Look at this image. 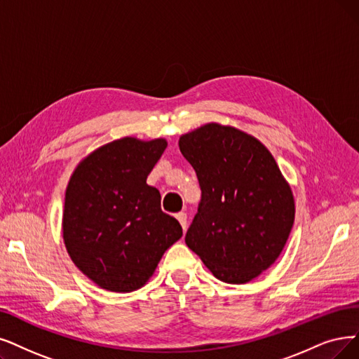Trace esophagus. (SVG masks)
<instances>
[{
  "label": "esophagus",
  "mask_w": 359,
  "mask_h": 359,
  "mask_svg": "<svg viewBox=\"0 0 359 359\" xmlns=\"http://www.w3.org/2000/svg\"><path fill=\"white\" fill-rule=\"evenodd\" d=\"M177 219L180 221V224H181L182 229L185 231V229H187V213H185V212H180V213H177Z\"/></svg>",
  "instance_id": "obj_1"
}]
</instances>
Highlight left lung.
I'll return each instance as SVG.
<instances>
[{"instance_id": "obj_1", "label": "left lung", "mask_w": 359, "mask_h": 359, "mask_svg": "<svg viewBox=\"0 0 359 359\" xmlns=\"http://www.w3.org/2000/svg\"><path fill=\"white\" fill-rule=\"evenodd\" d=\"M180 150L202 190L185 243L218 280H253L276 262L294 222L293 194L274 157L218 123L182 135Z\"/></svg>"}]
</instances>
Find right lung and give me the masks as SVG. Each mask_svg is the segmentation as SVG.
<instances>
[{"instance_id":"1","label":"right lung","mask_w":359,"mask_h":359,"mask_svg":"<svg viewBox=\"0 0 359 359\" xmlns=\"http://www.w3.org/2000/svg\"><path fill=\"white\" fill-rule=\"evenodd\" d=\"M166 141L122 138L100 147L72 175L63 238L74 264L97 285L133 292L151 277L165 250L182 236L146 182Z\"/></svg>"}]
</instances>
